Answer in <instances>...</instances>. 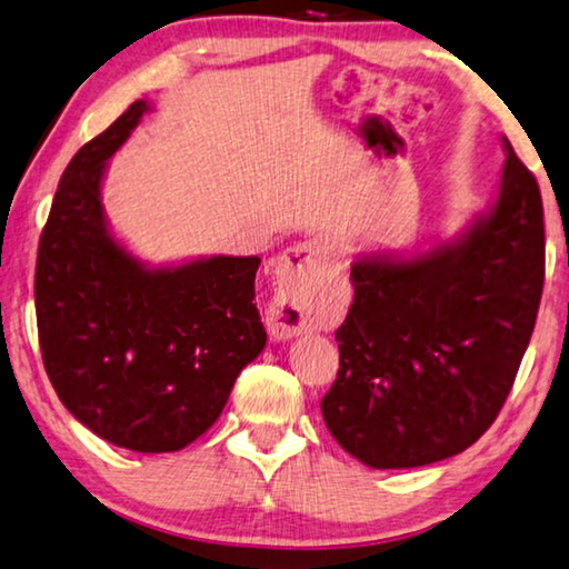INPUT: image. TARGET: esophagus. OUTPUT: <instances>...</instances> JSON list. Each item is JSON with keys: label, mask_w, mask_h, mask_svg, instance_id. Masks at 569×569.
<instances>
[{"label": "esophagus", "mask_w": 569, "mask_h": 569, "mask_svg": "<svg viewBox=\"0 0 569 569\" xmlns=\"http://www.w3.org/2000/svg\"><path fill=\"white\" fill-rule=\"evenodd\" d=\"M336 251H339V243L331 236H312L284 251L277 269L279 290L267 310V326L277 339L300 336L308 328L302 292L316 282L320 271L331 264Z\"/></svg>", "instance_id": "esophagus-1"}]
</instances>
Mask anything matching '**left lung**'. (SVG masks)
<instances>
[{"label":"left lung","mask_w":569,"mask_h":569,"mask_svg":"<svg viewBox=\"0 0 569 569\" xmlns=\"http://www.w3.org/2000/svg\"><path fill=\"white\" fill-rule=\"evenodd\" d=\"M503 148L496 200L462 233L428 251L353 259V302L336 331L341 367L320 410L361 465L459 455L513 387L545 287V208L506 136Z\"/></svg>","instance_id":"1"}]
</instances>
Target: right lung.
Listing matches in <instances>:
<instances>
[{
	"label": "right lung",
	"instance_id": "add662e5",
	"mask_svg": "<svg viewBox=\"0 0 569 569\" xmlns=\"http://www.w3.org/2000/svg\"><path fill=\"white\" fill-rule=\"evenodd\" d=\"M148 110L130 104L66 167L38 246L36 316L66 410L114 447L161 455L218 421L267 331L253 305L259 257L153 267L114 238L107 163Z\"/></svg>",
	"mask_w": 569,
	"mask_h": 569
}]
</instances>
